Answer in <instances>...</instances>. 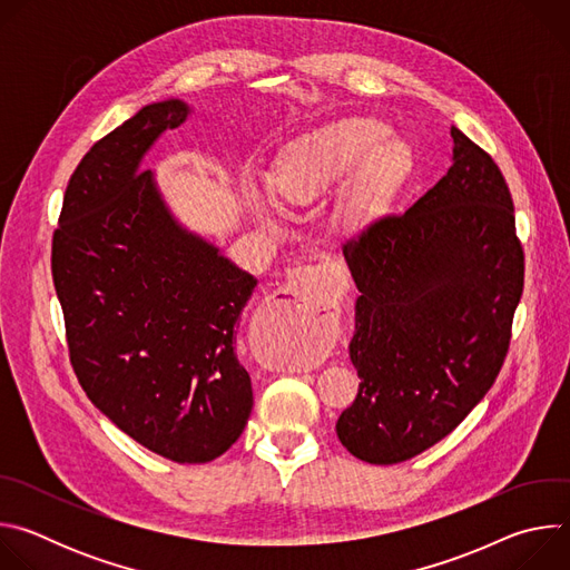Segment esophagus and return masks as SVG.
Here are the masks:
<instances>
[{"instance_id":"esophagus-1","label":"esophagus","mask_w":570,"mask_h":570,"mask_svg":"<svg viewBox=\"0 0 570 570\" xmlns=\"http://www.w3.org/2000/svg\"><path fill=\"white\" fill-rule=\"evenodd\" d=\"M282 293L293 295L306 304H320L327 308L336 304L345 293V284L341 277L327 266H304L291 273L288 282L282 286Z\"/></svg>"}]
</instances>
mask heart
<instances>
[{"mask_svg":"<svg viewBox=\"0 0 570 570\" xmlns=\"http://www.w3.org/2000/svg\"><path fill=\"white\" fill-rule=\"evenodd\" d=\"M387 135L385 124L367 117L338 119L304 135L293 144L279 169V196L297 205L311 203L358 165L347 212L356 220L365 218L390 189L401 167L399 146H380ZM255 214L273 220L279 207L271 198H259L255 200Z\"/></svg>","mask_w":570,"mask_h":570,"instance_id":"heart-1","label":"heart"}]
</instances>
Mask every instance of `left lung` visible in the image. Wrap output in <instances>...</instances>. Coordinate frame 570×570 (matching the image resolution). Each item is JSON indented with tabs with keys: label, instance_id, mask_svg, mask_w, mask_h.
Masks as SVG:
<instances>
[{
	"label": "left lung",
	"instance_id": "obj_1",
	"mask_svg": "<svg viewBox=\"0 0 570 570\" xmlns=\"http://www.w3.org/2000/svg\"><path fill=\"white\" fill-rule=\"evenodd\" d=\"M451 137L440 183L343 246L361 291L350 343L361 383L336 433L370 464L420 455L475 409L501 372L523 293L505 178L462 130Z\"/></svg>",
	"mask_w": 570,
	"mask_h": 570
}]
</instances>
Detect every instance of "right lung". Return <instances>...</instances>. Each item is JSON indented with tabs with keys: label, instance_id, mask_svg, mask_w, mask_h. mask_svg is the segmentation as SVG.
I'll return each mask as SVG.
<instances>
[{
	"label": "right lung",
	"instance_id": "obj_1",
	"mask_svg": "<svg viewBox=\"0 0 570 570\" xmlns=\"http://www.w3.org/2000/svg\"><path fill=\"white\" fill-rule=\"evenodd\" d=\"M191 112L180 99L148 104L97 141L67 185L51 250L78 383L117 429L180 464L216 460L248 424L234 330L257 286L141 171Z\"/></svg>",
	"mask_w": 570,
	"mask_h": 570
}]
</instances>
